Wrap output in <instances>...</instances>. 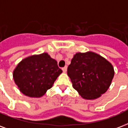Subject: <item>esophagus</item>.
<instances>
[{
  "instance_id": "esophagus-1",
  "label": "esophagus",
  "mask_w": 128,
  "mask_h": 128,
  "mask_svg": "<svg viewBox=\"0 0 128 128\" xmlns=\"http://www.w3.org/2000/svg\"><path fill=\"white\" fill-rule=\"evenodd\" d=\"M66 70H67V66H65L64 68H62V71H63L64 73L66 72Z\"/></svg>"
}]
</instances>
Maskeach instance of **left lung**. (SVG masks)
<instances>
[{"mask_svg":"<svg viewBox=\"0 0 128 128\" xmlns=\"http://www.w3.org/2000/svg\"><path fill=\"white\" fill-rule=\"evenodd\" d=\"M72 86L84 99L99 98L110 88L114 66L105 58L92 52L74 56L67 70Z\"/></svg>","mask_w":128,"mask_h":128,"instance_id":"left-lung-1","label":"left lung"}]
</instances>
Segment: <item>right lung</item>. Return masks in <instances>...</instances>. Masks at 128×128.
<instances>
[{
    "mask_svg": "<svg viewBox=\"0 0 128 128\" xmlns=\"http://www.w3.org/2000/svg\"><path fill=\"white\" fill-rule=\"evenodd\" d=\"M62 72L57 61L45 52L21 60L13 70L12 76L23 94L39 98L52 87Z\"/></svg>",
    "mask_w": 128,
    "mask_h": 128,
    "instance_id": "obj_1",
    "label": "right lung"
}]
</instances>
